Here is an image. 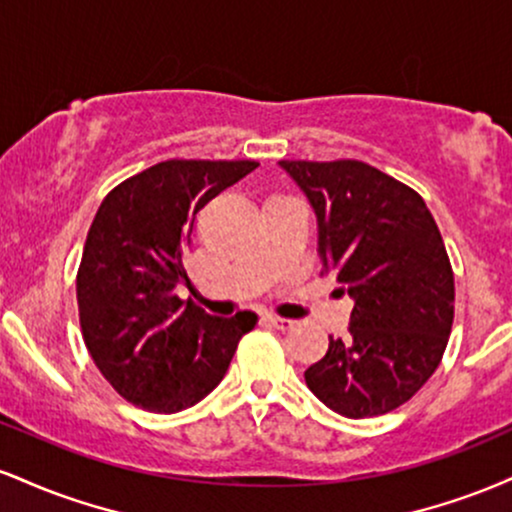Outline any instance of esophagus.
Wrapping results in <instances>:
<instances>
[{"label": "esophagus", "mask_w": 512, "mask_h": 512, "mask_svg": "<svg viewBox=\"0 0 512 512\" xmlns=\"http://www.w3.org/2000/svg\"><path fill=\"white\" fill-rule=\"evenodd\" d=\"M262 320L267 322V325L276 327V330H291V327L296 325V322H293V320H286V317H279V315H274V313H264Z\"/></svg>", "instance_id": "1"}]
</instances>
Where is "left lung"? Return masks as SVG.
<instances>
[{
	"label": "left lung",
	"mask_w": 512,
	"mask_h": 512,
	"mask_svg": "<svg viewBox=\"0 0 512 512\" xmlns=\"http://www.w3.org/2000/svg\"><path fill=\"white\" fill-rule=\"evenodd\" d=\"M317 216L322 269L354 298L349 339L305 370L349 419L409 402L436 373L455 317V276L419 192L363 161H279Z\"/></svg>",
	"instance_id": "obj_1"
}]
</instances>
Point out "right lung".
Returning a JSON list of instances; mask_svg holds the SVG:
<instances>
[{
	"label": "right lung",
	"instance_id": "1",
	"mask_svg": "<svg viewBox=\"0 0 512 512\" xmlns=\"http://www.w3.org/2000/svg\"><path fill=\"white\" fill-rule=\"evenodd\" d=\"M257 161H173L108 192L88 228L76 274L84 344L117 395L175 414L221 383L250 310L214 317L175 296L190 284L182 257L204 204L252 173Z\"/></svg>",
	"mask_w": 512,
	"mask_h": 512
}]
</instances>
